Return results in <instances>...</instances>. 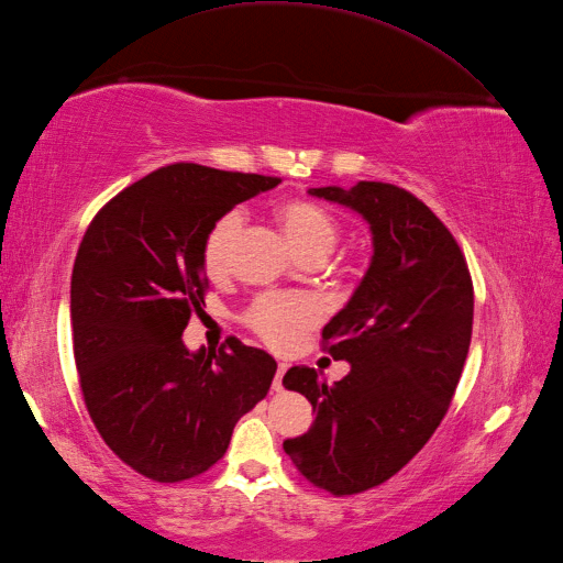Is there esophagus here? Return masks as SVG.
Listing matches in <instances>:
<instances>
[{
  "label": "esophagus",
  "mask_w": 563,
  "mask_h": 563,
  "mask_svg": "<svg viewBox=\"0 0 563 563\" xmlns=\"http://www.w3.org/2000/svg\"><path fill=\"white\" fill-rule=\"evenodd\" d=\"M286 369H289V365L286 363H279L277 365V375H274V382H272V389L274 391H282L284 387H282V379H284V375H286Z\"/></svg>",
  "instance_id": "1"
}]
</instances>
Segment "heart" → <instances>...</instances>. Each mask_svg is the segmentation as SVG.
<instances>
[{
  "instance_id": "b5f03b06",
  "label": "heart",
  "mask_w": 563,
  "mask_h": 563,
  "mask_svg": "<svg viewBox=\"0 0 563 563\" xmlns=\"http://www.w3.org/2000/svg\"><path fill=\"white\" fill-rule=\"evenodd\" d=\"M284 234L300 260H324L336 249L341 227L336 219L322 208L306 200L286 202L279 210ZM245 222L243 210L234 208L224 212L212 224L202 243V263L210 277H222L229 269L231 245L241 234ZM320 320V306L306 294H277L267 291L253 298L245 308L243 322L274 349H289L308 327Z\"/></svg>"
}]
</instances>
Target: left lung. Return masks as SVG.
Here are the masks:
<instances>
[{
    "mask_svg": "<svg viewBox=\"0 0 563 563\" xmlns=\"http://www.w3.org/2000/svg\"><path fill=\"white\" fill-rule=\"evenodd\" d=\"M308 194L358 212L373 234L365 277L322 329L351 373L332 387L306 365L284 375L314 413L284 451L312 485L344 497L399 473L440 428L471 346L473 282L456 239L408 190L358 181Z\"/></svg>",
    "mask_w": 563,
    "mask_h": 563,
    "instance_id": "left-lung-1",
    "label": "left lung"
}]
</instances>
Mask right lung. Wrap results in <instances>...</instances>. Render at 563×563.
<instances>
[{
    "label": "right lung",
    "instance_id": "add662e5",
    "mask_svg": "<svg viewBox=\"0 0 563 563\" xmlns=\"http://www.w3.org/2000/svg\"><path fill=\"white\" fill-rule=\"evenodd\" d=\"M279 184L169 164L109 200L80 241L71 324L88 413L107 446L157 483L212 468L277 373L269 353L236 336L194 353L181 334L205 306L208 231L239 202Z\"/></svg>",
    "mask_w": 563,
    "mask_h": 563
}]
</instances>
